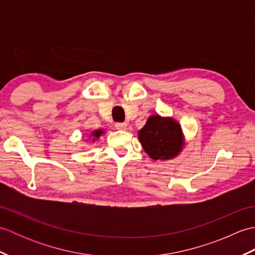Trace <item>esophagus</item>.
I'll list each match as a JSON object with an SVG mask.
<instances>
[{
    "label": "esophagus",
    "mask_w": 255,
    "mask_h": 255,
    "mask_svg": "<svg viewBox=\"0 0 255 255\" xmlns=\"http://www.w3.org/2000/svg\"><path fill=\"white\" fill-rule=\"evenodd\" d=\"M115 127H116V129H118V130H126L128 125H127V123H116Z\"/></svg>",
    "instance_id": "34e87169"
}]
</instances>
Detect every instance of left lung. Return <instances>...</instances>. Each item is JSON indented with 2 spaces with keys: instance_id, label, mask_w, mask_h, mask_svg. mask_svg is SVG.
<instances>
[{
  "instance_id": "left-lung-1",
  "label": "left lung",
  "mask_w": 255,
  "mask_h": 255,
  "mask_svg": "<svg viewBox=\"0 0 255 255\" xmlns=\"http://www.w3.org/2000/svg\"><path fill=\"white\" fill-rule=\"evenodd\" d=\"M138 139L152 160L166 161L180 155L185 147L181 125L173 117L151 115L138 131Z\"/></svg>"
}]
</instances>
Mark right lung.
<instances>
[{"label": "right lung", "instance_id": "obj_1", "mask_svg": "<svg viewBox=\"0 0 255 255\" xmlns=\"http://www.w3.org/2000/svg\"><path fill=\"white\" fill-rule=\"evenodd\" d=\"M104 133H105V129H103V128L95 129V130H93V131L89 133V139L91 140L92 142H95V141H97V140L100 139V137L103 136V134H104Z\"/></svg>", "mask_w": 255, "mask_h": 255}]
</instances>
